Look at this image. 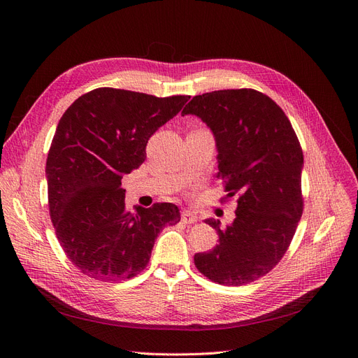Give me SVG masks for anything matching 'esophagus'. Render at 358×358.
<instances>
[{"label":"esophagus","instance_id":"esophagus-1","mask_svg":"<svg viewBox=\"0 0 358 358\" xmlns=\"http://www.w3.org/2000/svg\"><path fill=\"white\" fill-rule=\"evenodd\" d=\"M182 221L185 224H194V222L199 221V216H197V213H194L191 210H183L182 212Z\"/></svg>","mask_w":358,"mask_h":358}]
</instances>
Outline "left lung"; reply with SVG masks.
<instances>
[{"mask_svg":"<svg viewBox=\"0 0 358 358\" xmlns=\"http://www.w3.org/2000/svg\"><path fill=\"white\" fill-rule=\"evenodd\" d=\"M197 115L215 134L218 176L237 197L234 221L221 229L218 245L194 255L212 282L239 287L267 275L294 237L303 213V150L289 119L266 94L242 88L192 96L182 115Z\"/></svg>","mask_w":358,"mask_h":358,"instance_id":"obj_1","label":"left lung"}]
</instances>
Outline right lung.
<instances>
[{"label":"right lung","mask_w":358,"mask_h":358,"mask_svg":"<svg viewBox=\"0 0 358 358\" xmlns=\"http://www.w3.org/2000/svg\"><path fill=\"white\" fill-rule=\"evenodd\" d=\"M188 100L96 88L59 119L46 161L49 213L80 273L104 282L137 276L158 233L180 221L171 203L127 210L121 179L143 164L148 140Z\"/></svg>","instance_id":"add662e5"}]
</instances>
